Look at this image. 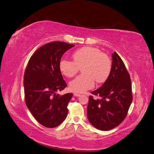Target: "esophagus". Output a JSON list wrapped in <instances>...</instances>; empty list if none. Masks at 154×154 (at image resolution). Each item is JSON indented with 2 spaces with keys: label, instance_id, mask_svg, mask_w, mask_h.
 Masks as SVG:
<instances>
[{
  "label": "esophagus",
  "instance_id": "esophagus-1",
  "mask_svg": "<svg viewBox=\"0 0 154 154\" xmlns=\"http://www.w3.org/2000/svg\"><path fill=\"white\" fill-rule=\"evenodd\" d=\"M73 95H74L75 97H80V96H81V94H77V93H74V94H73Z\"/></svg>",
  "mask_w": 154,
  "mask_h": 154
}]
</instances>
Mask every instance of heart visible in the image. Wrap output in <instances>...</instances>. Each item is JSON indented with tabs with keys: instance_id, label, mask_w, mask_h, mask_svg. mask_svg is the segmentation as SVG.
Returning <instances> with one entry per match:
<instances>
[{
	"instance_id": "obj_1",
	"label": "heart",
	"mask_w": 154,
	"mask_h": 154,
	"mask_svg": "<svg viewBox=\"0 0 154 154\" xmlns=\"http://www.w3.org/2000/svg\"><path fill=\"white\" fill-rule=\"evenodd\" d=\"M72 57L73 61L61 59L59 67L64 76L72 77L77 73L79 68L83 66V73L69 82V88L73 91L84 93L94 86L95 81L97 83L106 81L111 73L110 59L98 48H81L73 52Z\"/></svg>"
}]
</instances>
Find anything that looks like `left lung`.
<instances>
[{
	"mask_svg": "<svg viewBox=\"0 0 154 154\" xmlns=\"http://www.w3.org/2000/svg\"><path fill=\"white\" fill-rule=\"evenodd\" d=\"M112 71L104 84L91 93L101 99L89 97L87 116L90 123L100 130H109L119 125L126 117L132 102L131 79L123 61L115 51Z\"/></svg>",
	"mask_w": 154,
	"mask_h": 154,
	"instance_id": "1",
	"label": "left lung"
}]
</instances>
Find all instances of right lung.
I'll use <instances>...</instances> for the list:
<instances>
[{
  "label": "right lung",
  "instance_id": "obj_1",
  "mask_svg": "<svg viewBox=\"0 0 154 154\" xmlns=\"http://www.w3.org/2000/svg\"><path fill=\"white\" fill-rule=\"evenodd\" d=\"M75 45L51 42L39 48L31 57L24 75L25 103L35 119L47 128L65 120L72 94H57L67 86L59 64L64 53Z\"/></svg>",
  "mask_w": 154,
  "mask_h": 154
}]
</instances>
